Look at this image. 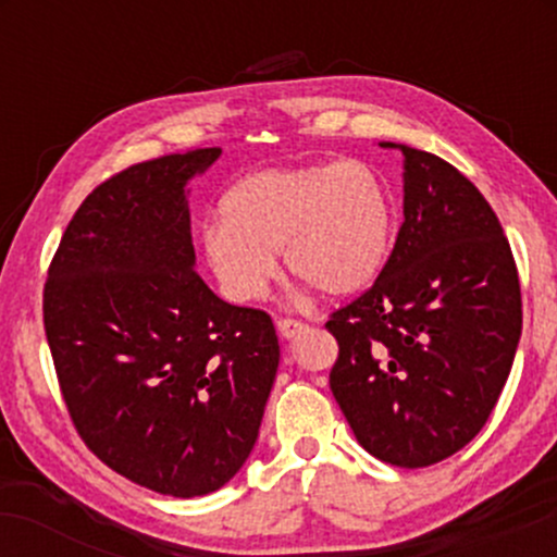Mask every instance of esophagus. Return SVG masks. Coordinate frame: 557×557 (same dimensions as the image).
Here are the masks:
<instances>
[{"mask_svg":"<svg viewBox=\"0 0 557 557\" xmlns=\"http://www.w3.org/2000/svg\"><path fill=\"white\" fill-rule=\"evenodd\" d=\"M304 330L306 324L298 322V319H277V332L285 341H293V337H298Z\"/></svg>","mask_w":557,"mask_h":557,"instance_id":"obj_1","label":"esophagus"}]
</instances>
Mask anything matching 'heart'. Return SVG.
Here are the masks:
<instances>
[{
    "mask_svg": "<svg viewBox=\"0 0 557 557\" xmlns=\"http://www.w3.org/2000/svg\"><path fill=\"white\" fill-rule=\"evenodd\" d=\"M220 209L203 222L201 253L235 304L264 296L277 251L287 272L343 298L372 285L393 248V198L361 159L251 172Z\"/></svg>",
    "mask_w": 557,
    "mask_h": 557,
    "instance_id": "1",
    "label": "heart"
}]
</instances>
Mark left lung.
<instances>
[{
	"mask_svg": "<svg viewBox=\"0 0 557 557\" xmlns=\"http://www.w3.org/2000/svg\"><path fill=\"white\" fill-rule=\"evenodd\" d=\"M403 154V225L374 285L335 311L330 387L363 450L421 469L487 424L521 337V287L500 222L445 159Z\"/></svg>",
	"mask_w": 557,
	"mask_h": 557,
	"instance_id": "left-lung-1",
	"label": "left lung"
}]
</instances>
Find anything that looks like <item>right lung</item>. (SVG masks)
I'll use <instances>...</instances> for the list:
<instances>
[{
	"instance_id": "1",
	"label": "right lung",
	"mask_w": 557,
	"mask_h": 557,
	"mask_svg": "<svg viewBox=\"0 0 557 557\" xmlns=\"http://www.w3.org/2000/svg\"><path fill=\"white\" fill-rule=\"evenodd\" d=\"M220 154H168L101 183L44 287L49 350L83 443L172 497L238 474L280 367L272 319L225 304L196 274L188 183Z\"/></svg>"
}]
</instances>
